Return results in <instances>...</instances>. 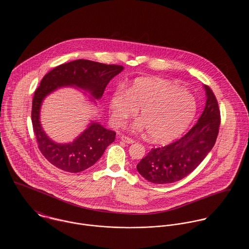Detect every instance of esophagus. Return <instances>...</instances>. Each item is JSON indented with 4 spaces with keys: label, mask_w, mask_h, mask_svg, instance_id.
Returning a JSON list of instances; mask_svg holds the SVG:
<instances>
[{
    "label": "esophagus",
    "mask_w": 249,
    "mask_h": 249,
    "mask_svg": "<svg viewBox=\"0 0 249 249\" xmlns=\"http://www.w3.org/2000/svg\"><path fill=\"white\" fill-rule=\"evenodd\" d=\"M121 140H122L123 142H127V143H133V142H134L133 139H131V138L128 137V136H125V135H122V136H121Z\"/></svg>",
    "instance_id": "34e87169"
}]
</instances>
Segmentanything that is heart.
I'll list each match as a JSON object with an SVG mask.
<instances>
[{
	"label": "heart",
	"mask_w": 249,
	"mask_h": 249,
	"mask_svg": "<svg viewBox=\"0 0 249 249\" xmlns=\"http://www.w3.org/2000/svg\"><path fill=\"white\" fill-rule=\"evenodd\" d=\"M140 109L142 119L133 124L134 130H147L156 142L177 138L190 126L196 114L192 95L175 84L162 79L138 78L127 92L118 91L110 101L111 119L116 126L135 116Z\"/></svg>",
	"instance_id": "b5f03b06"
}]
</instances>
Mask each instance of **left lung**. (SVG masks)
Returning a JSON list of instances; mask_svg holds the SVG:
<instances>
[{"label":"left lung","mask_w":249,"mask_h":249,"mask_svg":"<svg viewBox=\"0 0 249 249\" xmlns=\"http://www.w3.org/2000/svg\"><path fill=\"white\" fill-rule=\"evenodd\" d=\"M206 104L198 122L183 137L152 148L137 164V171L154 184L179 181L193 172L211 151L220 125V111L212 89L204 85Z\"/></svg>","instance_id":"left-lung-1"}]
</instances>
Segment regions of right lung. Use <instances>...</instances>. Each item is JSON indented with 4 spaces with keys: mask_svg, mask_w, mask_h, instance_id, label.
Returning a JSON list of instances; mask_svg holds the SVG:
<instances>
[{
    "mask_svg": "<svg viewBox=\"0 0 249 249\" xmlns=\"http://www.w3.org/2000/svg\"><path fill=\"white\" fill-rule=\"evenodd\" d=\"M122 70L121 65L76 59L57 66L43 77L34 96L32 122L38 148L51 164L69 173L82 172L102 157L107 146L115 141L116 132L91 122L74 141L53 142L40 123V108L46 96L59 88L73 86L89 91L96 100L101 99L107 84Z\"/></svg>",
    "mask_w": 249,
    "mask_h": 249,
    "instance_id": "1",
    "label": "right lung"
}]
</instances>
